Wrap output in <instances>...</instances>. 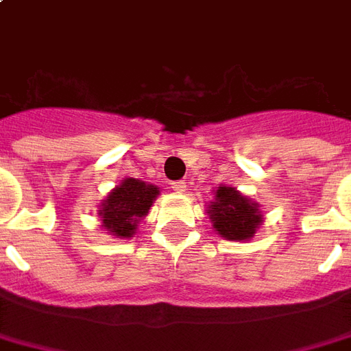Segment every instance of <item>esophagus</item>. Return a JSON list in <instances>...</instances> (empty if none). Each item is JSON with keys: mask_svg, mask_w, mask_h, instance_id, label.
<instances>
[{"mask_svg": "<svg viewBox=\"0 0 351 351\" xmlns=\"http://www.w3.org/2000/svg\"><path fill=\"white\" fill-rule=\"evenodd\" d=\"M171 188L178 191V193H182V191H186V182L184 180H176V182H171Z\"/></svg>", "mask_w": 351, "mask_h": 351, "instance_id": "obj_1", "label": "esophagus"}]
</instances>
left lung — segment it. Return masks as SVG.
Returning <instances> with one entry per match:
<instances>
[{
    "instance_id": "8db88e82",
    "label": "left lung",
    "mask_w": 351,
    "mask_h": 351,
    "mask_svg": "<svg viewBox=\"0 0 351 351\" xmlns=\"http://www.w3.org/2000/svg\"><path fill=\"white\" fill-rule=\"evenodd\" d=\"M208 214L217 234L227 240H247L262 223V215L255 202L227 186L217 188Z\"/></svg>"
}]
</instances>
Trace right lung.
<instances>
[{"mask_svg":"<svg viewBox=\"0 0 351 351\" xmlns=\"http://www.w3.org/2000/svg\"><path fill=\"white\" fill-rule=\"evenodd\" d=\"M156 195H160V189L152 184L126 178L102 202V210L98 212L102 215V227L113 232V236L130 238L136 230L137 221L149 214Z\"/></svg>","mask_w":351,"mask_h":351,"instance_id":"right-lung-1","label":"right lung"}]
</instances>
